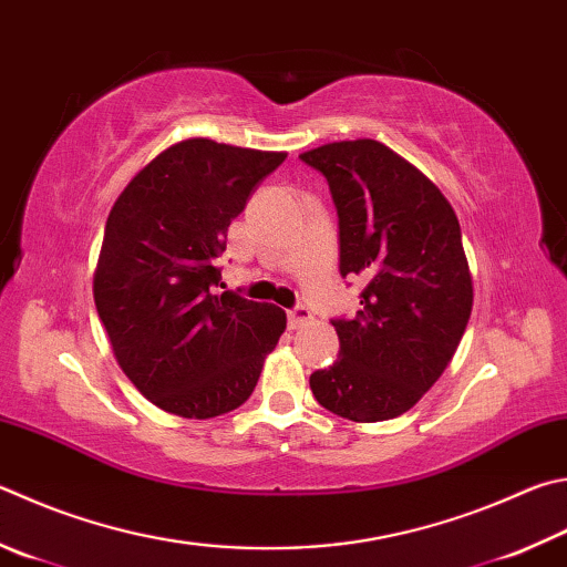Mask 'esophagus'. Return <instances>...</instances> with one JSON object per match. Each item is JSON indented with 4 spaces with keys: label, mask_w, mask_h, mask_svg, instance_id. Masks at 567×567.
Segmentation results:
<instances>
[{
    "label": "esophagus",
    "mask_w": 567,
    "mask_h": 567,
    "mask_svg": "<svg viewBox=\"0 0 567 567\" xmlns=\"http://www.w3.org/2000/svg\"><path fill=\"white\" fill-rule=\"evenodd\" d=\"M310 319H312V312L307 310V307H302V305H297L295 310L287 312V324H290V329H300V327H305L307 322H310Z\"/></svg>",
    "instance_id": "34e87169"
}]
</instances>
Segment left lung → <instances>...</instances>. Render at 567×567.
Masks as SVG:
<instances>
[{"mask_svg":"<svg viewBox=\"0 0 567 567\" xmlns=\"http://www.w3.org/2000/svg\"><path fill=\"white\" fill-rule=\"evenodd\" d=\"M322 173L339 225V275L367 282L354 319H332L339 357L310 377L332 414H404L444 374L466 332L473 285L454 208L424 173L372 138L300 156Z\"/></svg>","mask_w":567,"mask_h":567,"instance_id":"1","label":"left lung"}]
</instances>
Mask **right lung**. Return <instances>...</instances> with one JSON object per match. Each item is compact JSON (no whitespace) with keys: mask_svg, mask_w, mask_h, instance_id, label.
Segmentation results:
<instances>
[{"mask_svg":"<svg viewBox=\"0 0 567 567\" xmlns=\"http://www.w3.org/2000/svg\"><path fill=\"white\" fill-rule=\"evenodd\" d=\"M287 153L188 138L136 173L109 213L94 300L133 386L183 419L248 401L285 332L275 305L220 292L230 223Z\"/></svg>","mask_w":567,"mask_h":567,"instance_id":"right-lung-1","label":"right lung"}]
</instances>
